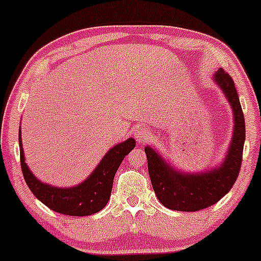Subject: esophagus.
<instances>
[{
	"label": "esophagus",
	"instance_id": "1",
	"mask_svg": "<svg viewBox=\"0 0 261 261\" xmlns=\"http://www.w3.org/2000/svg\"><path fill=\"white\" fill-rule=\"evenodd\" d=\"M134 136H135V139H136L137 142L143 143L144 141L148 140L149 133L146 127L142 126V125H137V126L134 128Z\"/></svg>",
	"mask_w": 261,
	"mask_h": 261
}]
</instances>
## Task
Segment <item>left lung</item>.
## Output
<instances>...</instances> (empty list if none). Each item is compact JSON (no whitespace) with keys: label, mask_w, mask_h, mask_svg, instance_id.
I'll return each mask as SVG.
<instances>
[{"label":"left lung","mask_w":261,"mask_h":261,"mask_svg":"<svg viewBox=\"0 0 261 261\" xmlns=\"http://www.w3.org/2000/svg\"><path fill=\"white\" fill-rule=\"evenodd\" d=\"M218 86L225 93L234 117L233 136L227 154L220 166L204 172L186 174L175 170L155 149L144 148L148 172L156 198L163 205L178 212H197L218 203L236 182L242 164L246 122L233 80L224 69L214 75Z\"/></svg>","instance_id":"8db88e82"}]
</instances>
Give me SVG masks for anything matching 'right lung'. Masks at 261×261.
Segmentation results:
<instances>
[{"mask_svg":"<svg viewBox=\"0 0 261 261\" xmlns=\"http://www.w3.org/2000/svg\"><path fill=\"white\" fill-rule=\"evenodd\" d=\"M136 146L133 137L108 150L92 174L74 187H55L41 182L34 176L25 163L19 128L20 165L28 187L40 202L59 214L87 216L102 210L111 198L113 180L121 162Z\"/></svg>","mask_w":261,"mask_h":261,"instance_id":"obj_1","label":"right lung"}]
</instances>
